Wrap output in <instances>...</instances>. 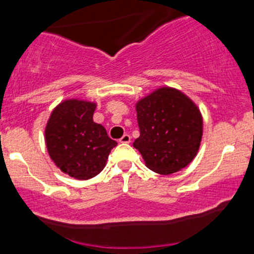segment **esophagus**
I'll use <instances>...</instances> for the list:
<instances>
[{
  "mask_svg": "<svg viewBox=\"0 0 254 254\" xmlns=\"http://www.w3.org/2000/svg\"><path fill=\"white\" fill-rule=\"evenodd\" d=\"M130 141H131V136H130L129 134H124L119 140V142L122 143H129Z\"/></svg>",
  "mask_w": 254,
  "mask_h": 254,
  "instance_id": "1",
  "label": "esophagus"
}]
</instances>
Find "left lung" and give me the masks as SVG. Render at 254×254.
<instances>
[{
	"label": "left lung",
	"instance_id": "obj_1",
	"mask_svg": "<svg viewBox=\"0 0 254 254\" xmlns=\"http://www.w3.org/2000/svg\"><path fill=\"white\" fill-rule=\"evenodd\" d=\"M136 113L140 136L132 146L151 171L171 175L193 161L203 136V118L190 98L161 87L137 102Z\"/></svg>",
	"mask_w": 254,
	"mask_h": 254
}]
</instances>
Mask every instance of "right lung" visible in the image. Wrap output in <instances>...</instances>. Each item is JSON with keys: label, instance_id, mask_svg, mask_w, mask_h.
Instances as JSON below:
<instances>
[{"label": "right lung", "instance_id": "1", "mask_svg": "<svg viewBox=\"0 0 254 254\" xmlns=\"http://www.w3.org/2000/svg\"><path fill=\"white\" fill-rule=\"evenodd\" d=\"M94 109L92 102L66 99L54 109L45 127L50 158L64 173L79 181L101 173L118 145L103 125L93 122Z\"/></svg>", "mask_w": 254, "mask_h": 254}]
</instances>
